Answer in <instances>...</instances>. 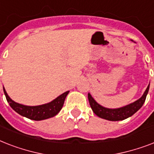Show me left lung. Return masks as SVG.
<instances>
[{
	"mask_svg": "<svg viewBox=\"0 0 154 154\" xmlns=\"http://www.w3.org/2000/svg\"><path fill=\"white\" fill-rule=\"evenodd\" d=\"M149 89V85L147 87V89L145 91L144 94L141 98L138 99L135 102L129 104V105L124 106V107L119 108V109H107L100 105L96 102L90 94H88L89 105L93 109L94 112L99 117L103 119L109 120V121H122L131 117L137 111H138L143 105L144 102L146 101V96Z\"/></svg>",
	"mask_w": 154,
	"mask_h": 154,
	"instance_id": "8db88e82",
	"label": "left lung"
}]
</instances>
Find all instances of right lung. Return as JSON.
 Masks as SVG:
<instances>
[{
  "label": "right lung",
  "mask_w": 154,
  "mask_h": 154,
  "mask_svg": "<svg viewBox=\"0 0 154 154\" xmlns=\"http://www.w3.org/2000/svg\"><path fill=\"white\" fill-rule=\"evenodd\" d=\"M4 93L5 95L6 100L8 102L12 109L20 115L34 121H42V120L48 119L50 117H54L60 112L62 108L65 97L69 94V91L65 92L60 96L53 100L51 102L45 105H37V106H27V105H20L13 101L8 96L5 88H3Z\"/></svg>",
  "instance_id": "obj_1"
}]
</instances>
